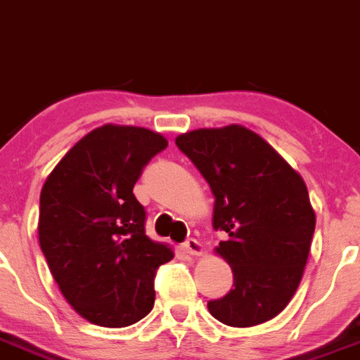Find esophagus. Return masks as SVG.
Here are the masks:
<instances>
[{
	"label": "esophagus",
	"instance_id": "esophagus-1",
	"mask_svg": "<svg viewBox=\"0 0 360 360\" xmlns=\"http://www.w3.org/2000/svg\"><path fill=\"white\" fill-rule=\"evenodd\" d=\"M183 250H184V252H186V254H190V255H201L202 252H205V248H202V245H201V243H199L198 239L184 240Z\"/></svg>",
	"mask_w": 360,
	"mask_h": 360
}]
</instances>
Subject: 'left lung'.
Masks as SVG:
<instances>
[{"label":"left lung","instance_id":"obj_1","mask_svg":"<svg viewBox=\"0 0 360 360\" xmlns=\"http://www.w3.org/2000/svg\"><path fill=\"white\" fill-rule=\"evenodd\" d=\"M176 145L214 192L215 248L232 266L233 288L208 302L226 326L248 328L279 315L302 279L315 212L299 172L261 136L240 127L199 128Z\"/></svg>","mask_w":360,"mask_h":360}]
</instances>
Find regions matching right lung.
Returning <instances> with one entry per match:
<instances>
[{"mask_svg":"<svg viewBox=\"0 0 360 360\" xmlns=\"http://www.w3.org/2000/svg\"><path fill=\"white\" fill-rule=\"evenodd\" d=\"M167 146L148 128L103 124L43 184L39 246L67 302L89 323L124 328L154 308L155 271L174 252L146 236V212L132 190Z\"/></svg>","mask_w":360,"mask_h":360,"instance_id":"obj_1","label":"right lung"}]
</instances>
